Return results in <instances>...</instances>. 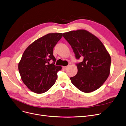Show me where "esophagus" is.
Masks as SVG:
<instances>
[{"instance_id":"34e87169","label":"esophagus","mask_w":126,"mask_h":126,"mask_svg":"<svg viewBox=\"0 0 126 126\" xmlns=\"http://www.w3.org/2000/svg\"><path fill=\"white\" fill-rule=\"evenodd\" d=\"M67 67H68V66H64V67H63V68L64 69H66L67 68Z\"/></svg>"}]
</instances>
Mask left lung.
<instances>
[{
	"label": "left lung",
	"mask_w": 126,
	"mask_h": 126,
	"mask_svg": "<svg viewBox=\"0 0 126 126\" xmlns=\"http://www.w3.org/2000/svg\"><path fill=\"white\" fill-rule=\"evenodd\" d=\"M72 47L77 59L78 73L70 78L72 83L84 93L93 92L106 81L110 74L111 59L106 47L98 38L85 30L71 31L63 33Z\"/></svg>",
	"instance_id": "obj_1"
}]
</instances>
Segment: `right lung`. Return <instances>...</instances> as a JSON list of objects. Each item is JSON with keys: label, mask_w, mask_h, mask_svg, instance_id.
<instances>
[{"label": "right lung", "mask_w": 126, "mask_h": 126, "mask_svg": "<svg viewBox=\"0 0 126 126\" xmlns=\"http://www.w3.org/2000/svg\"><path fill=\"white\" fill-rule=\"evenodd\" d=\"M62 36L61 33H57L39 38L26 48L18 63L21 80L35 93L47 92L56 82L57 73L62 67L54 65L53 49ZM51 60L53 62L50 64Z\"/></svg>", "instance_id": "1"}]
</instances>
